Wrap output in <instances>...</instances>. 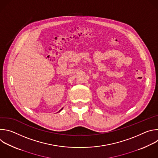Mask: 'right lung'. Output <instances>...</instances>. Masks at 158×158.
Listing matches in <instances>:
<instances>
[{
	"label": "right lung",
	"mask_w": 158,
	"mask_h": 158,
	"mask_svg": "<svg viewBox=\"0 0 158 158\" xmlns=\"http://www.w3.org/2000/svg\"><path fill=\"white\" fill-rule=\"evenodd\" d=\"M61 110H62V109H61ZM59 111H60V110H59Z\"/></svg>",
	"instance_id": "1"
}]
</instances>
